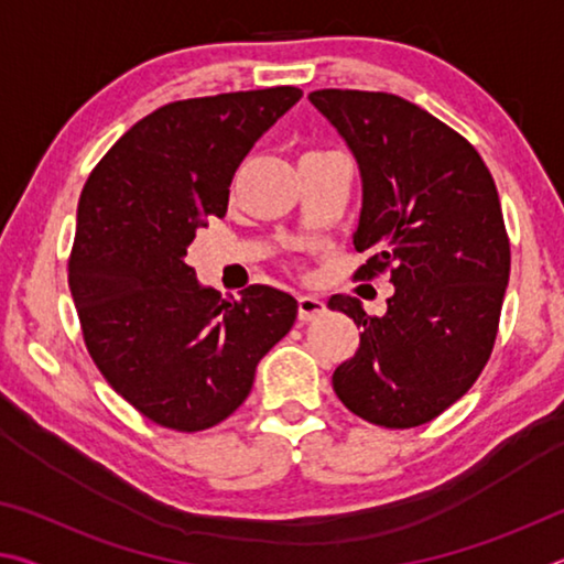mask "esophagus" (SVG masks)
<instances>
[{
    "instance_id": "1",
    "label": "esophagus",
    "mask_w": 564,
    "mask_h": 564,
    "mask_svg": "<svg viewBox=\"0 0 564 564\" xmlns=\"http://www.w3.org/2000/svg\"><path fill=\"white\" fill-rule=\"evenodd\" d=\"M326 313V303H323L321 295L303 293L299 295V318L301 321H316L318 316Z\"/></svg>"
}]
</instances>
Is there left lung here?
Returning a JSON list of instances; mask_svg holds the SVG:
<instances>
[{
    "label": "left lung",
    "instance_id": "1",
    "mask_svg": "<svg viewBox=\"0 0 564 564\" xmlns=\"http://www.w3.org/2000/svg\"><path fill=\"white\" fill-rule=\"evenodd\" d=\"M308 99L346 139L362 178L352 246L373 256L356 279L390 271L383 316L330 295L362 328L333 373L350 413L383 427L431 423L488 362L510 279L498 188L470 141L395 94L318 89Z\"/></svg>",
    "mask_w": 564,
    "mask_h": 564
}]
</instances>
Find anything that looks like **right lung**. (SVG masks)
<instances>
[{
  "instance_id": "obj_1",
  "label": "right lung",
  "mask_w": 564,
  "mask_h": 564,
  "mask_svg": "<svg viewBox=\"0 0 564 564\" xmlns=\"http://www.w3.org/2000/svg\"><path fill=\"white\" fill-rule=\"evenodd\" d=\"M301 97L273 87L166 104L123 133L82 191L69 289L84 343L107 383L171 431L231 415L299 313L291 293L261 283L221 299L184 256L206 218L226 214L248 151Z\"/></svg>"
}]
</instances>
